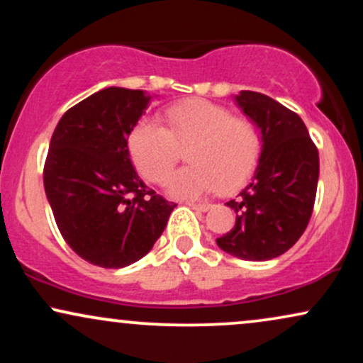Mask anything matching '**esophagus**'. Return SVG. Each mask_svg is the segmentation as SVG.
<instances>
[{
    "label": "esophagus",
    "mask_w": 363,
    "mask_h": 363,
    "mask_svg": "<svg viewBox=\"0 0 363 363\" xmlns=\"http://www.w3.org/2000/svg\"><path fill=\"white\" fill-rule=\"evenodd\" d=\"M191 208H194V210H199V211H208L211 208L210 203H201V201H189L187 203Z\"/></svg>",
    "instance_id": "esophagus-1"
}]
</instances>
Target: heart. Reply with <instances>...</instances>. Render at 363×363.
<instances>
[{
	"label": "heart",
	"mask_w": 363,
	"mask_h": 363,
	"mask_svg": "<svg viewBox=\"0 0 363 363\" xmlns=\"http://www.w3.org/2000/svg\"><path fill=\"white\" fill-rule=\"evenodd\" d=\"M165 128L140 121L129 133L128 147L138 172L153 184H164L176 167L181 148L187 165L169 179L170 193L179 198L223 193L242 186L259 164L262 138L256 124L234 116L227 107L187 99L164 112Z\"/></svg>",
	"instance_id": "heart-1"
}]
</instances>
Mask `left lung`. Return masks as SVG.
<instances>
[{
  "label": "left lung",
  "instance_id": "1",
  "mask_svg": "<svg viewBox=\"0 0 363 363\" xmlns=\"http://www.w3.org/2000/svg\"><path fill=\"white\" fill-rule=\"evenodd\" d=\"M237 102L262 133L252 181L230 199L235 225L218 237L225 252L245 261H268L301 239L314 210L319 152L303 121L259 91L242 90Z\"/></svg>",
  "mask_w": 363,
  "mask_h": 363
}]
</instances>
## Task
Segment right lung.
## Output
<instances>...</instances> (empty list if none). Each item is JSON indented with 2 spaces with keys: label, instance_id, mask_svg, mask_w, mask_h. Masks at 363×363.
Instances as JSON below:
<instances>
[{
  "label": "right lung",
  "instance_id": "obj_1",
  "mask_svg": "<svg viewBox=\"0 0 363 363\" xmlns=\"http://www.w3.org/2000/svg\"><path fill=\"white\" fill-rule=\"evenodd\" d=\"M150 97L109 86L65 112L44 164V189L62 239L102 268L141 259L164 232L174 203L131 164L128 138Z\"/></svg>",
  "mask_w": 363,
  "mask_h": 363
}]
</instances>
